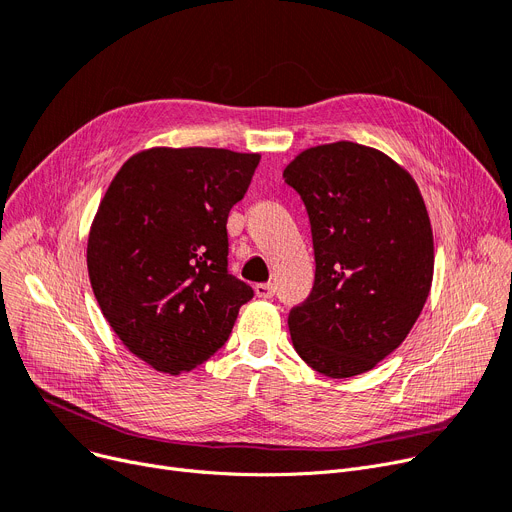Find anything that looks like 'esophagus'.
<instances>
[{"label":"esophagus","mask_w":512,"mask_h":512,"mask_svg":"<svg viewBox=\"0 0 512 512\" xmlns=\"http://www.w3.org/2000/svg\"><path fill=\"white\" fill-rule=\"evenodd\" d=\"M274 292H276V288H274V284H257L255 286V294L259 299H272L274 297Z\"/></svg>","instance_id":"34e87169"}]
</instances>
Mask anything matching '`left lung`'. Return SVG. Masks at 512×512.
Returning a JSON list of instances; mask_svg holds the SVG:
<instances>
[{"mask_svg":"<svg viewBox=\"0 0 512 512\" xmlns=\"http://www.w3.org/2000/svg\"><path fill=\"white\" fill-rule=\"evenodd\" d=\"M284 182L307 207L315 282L288 315L294 351L328 378L373 369L405 342L434 280V234L415 178L384 151H301Z\"/></svg>","mask_w":512,"mask_h":512,"instance_id":"1","label":"left lung"}]
</instances>
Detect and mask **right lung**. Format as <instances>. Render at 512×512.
I'll return each instance as SVG.
<instances>
[{
  "label": "right lung",
  "instance_id": "add662e5",
  "mask_svg": "<svg viewBox=\"0 0 512 512\" xmlns=\"http://www.w3.org/2000/svg\"><path fill=\"white\" fill-rule=\"evenodd\" d=\"M259 159L215 147L143 149L97 207L87 242L95 299L128 351L161 373L207 361L253 299L228 274L226 222Z\"/></svg>",
  "mask_w": 512,
  "mask_h": 512
}]
</instances>
